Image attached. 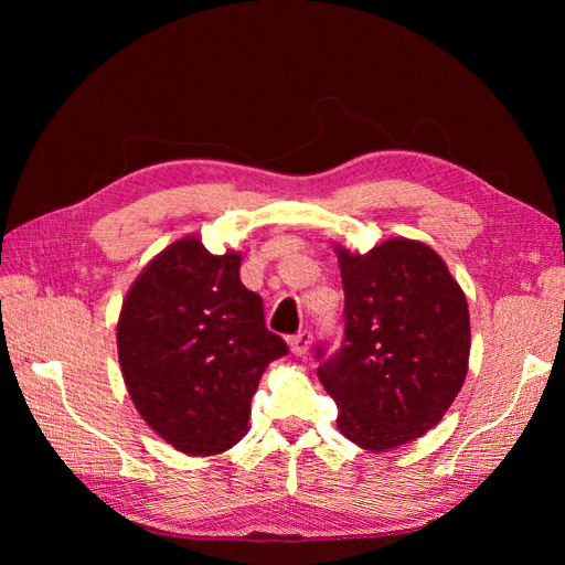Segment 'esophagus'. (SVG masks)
I'll use <instances>...</instances> for the list:
<instances>
[{
	"mask_svg": "<svg viewBox=\"0 0 565 565\" xmlns=\"http://www.w3.org/2000/svg\"><path fill=\"white\" fill-rule=\"evenodd\" d=\"M311 341H313V334L309 330H301V332L289 337V351H292L295 355H303L306 351H309Z\"/></svg>",
	"mask_w": 565,
	"mask_h": 565,
	"instance_id": "obj_1",
	"label": "esophagus"
}]
</instances>
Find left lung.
Returning <instances> with one entry per match:
<instances>
[{
  "label": "left lung",
  "instance_id": "8db88e82",
  "mask_svg": "<svg viewBox=\"0 0 565 565\" xmlns=\"http://www.w3.org/2000/svg\"><path fill=\"white\" fill-rule=\"evenodd\" d=\"M337 256L344 339L337 351L318 344V380L337 403L339 431L384 452L434 429L452 405L469 365V306L422 243L396 237Z\"/></svg>",
  "mask_w": 565,
  "mask_h": 565
}]
</instances>
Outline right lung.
Segmentation results:
<instances>
[{
    "label": "right lung",
    "mask_w": 565,
    "mask_h": 565,
    "mask_svg": "<svg viewBox=\"0 0 565 565\" xmlns=\"http://www.w3.org/2000/svg\"><path fill=\"white\" fill-rule=\"evenodd\" d=\"M237 270L241 254L216 256L183 237L143 268L119 313L129 396L150 429L185 455L235 446L266 365L287 355Z\"/></svg>",
    "instance_id": "obj_1"
}]
</instances>
